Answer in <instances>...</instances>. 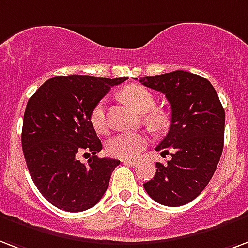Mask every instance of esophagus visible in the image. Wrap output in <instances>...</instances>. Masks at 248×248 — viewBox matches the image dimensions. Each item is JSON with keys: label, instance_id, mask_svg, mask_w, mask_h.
Here are the masks:
<instances>
[{"label": "esophagus", "instance_id": "1", "mask_svg": "<svg viewBox=\"0 0 248 248\" xmlns=\"http://www.w3.org/2000/svg\"><path fill=\"white\" fill-rule=\"evenodd\" d=\"M124 165H128V166H137L138 161H135V160H124Z\"/></svg>", "mask_w": 248, "mask_h": 248}]
</instances>
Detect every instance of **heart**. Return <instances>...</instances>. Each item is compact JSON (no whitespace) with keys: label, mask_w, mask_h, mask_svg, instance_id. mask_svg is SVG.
Listing matches in <instances>:
<instances>
[{"label":"heart","mask_w":248,"mask_h":248,"mask_svg":"<svg viewBox=\"0 0 248 248\" xmlns=\"http://www.w3.org/2000/svg\"><path fill=\"white\" fill-rule=\"evenodd\" d=\"M121 94L130 105L135 108L139 113L145 114V122L152 128L160 130L165 127L169 122V117L162 109H152L156 104L155 96L151 91L139 84H130L122 88ZM92 127L100 134L107 132V110L105 100H100L96 104L90 114ZM147 137L140 132H118L109 138L107 141L108 154L113 157L134 158L147 147Z\"/></svg>","instance_id":"b5f03b06"}]
</instances>
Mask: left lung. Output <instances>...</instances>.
<instances>
[{"mask_svg":"<svg viewBox=\"0 0 248 248\" xmlns=\"http://www.w3.org/2000/svg\"><path fill=\"white\" fill-rule=\"evenodd\" d=\"M139 82L165 94L171 107L169 132L156 147L161 155L170 152L171 160L165 165L156 162L154 179L143 186L162 205H185L207 187L220 161L224 108L211 82L188 71L144 77Z\"/></svg>","mask_w":248,"mask_h":248,"instance_id":"obj_1","label":"left lung"}]
</instances>
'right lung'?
Wrapping results in <instances>:
<instances>
[{
	"mask_svg": "<svg viewBox=\"0 0 248 248\" xmlns=\"http://www.w3.org/2000/svg\"><path fill=\"white\" fill-rule=\"evenodd\" d=\"M126 79L58 75L28 100L22 128L23 155L37 190L54 207L82 212L99 203L107 191L120 161L97 157L103 145L90 114L111 87ZM80 154L90 156L87 164L80 162Z\"/></svg>",
	"mask_w": 248,
	"mask_h": 248,
	"instance_id": "obj_1",
	"label": "right lung"
}]
</instances>
